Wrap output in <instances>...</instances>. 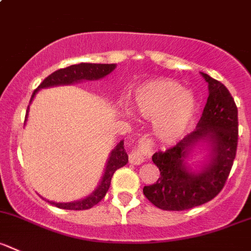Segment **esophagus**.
Segmentation results:
<instances>
[{"label": "esophagus", "mask_w": 251, "mask_h": 251, "mask_svg": "<svg viewBox=\"0 0 251 251\" xmlns=\"http://www.w3.org/2000/svg\"><path fill=\"white\" fill-rule=\"evenodd\" d=\"M151 155V142L150 141L142 140L140 143V148L137 151H132L130 153V159L131 164H141V163L146 162Z\"/></svg>", "instance_id": "esophagus-1"}]
</instances>
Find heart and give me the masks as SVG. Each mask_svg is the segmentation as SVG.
I'll return each mask as SVG.
<instances>
[{"label": "heart", "mask_w": 251, "mask_h": 251, "mask_svg": "<svg viewBox=\"0 0 251 251\" xmlns=\"http://www.w3.org/2000/svg\"><path fill=\"white\" fill-rule=\"evenodd\" d=\"M195 96L172 79H153L142 83L133 93V106L142 118L152 120L158 140L172 143L179 140L196 111Z\"/></svg>", "instance_id": "1"}]
</instances>
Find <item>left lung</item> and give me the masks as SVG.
I'll list each match as a JSON object with an SVG mask.
<instances>
[{
  "mask_svg": "<svg viewBox=\"0 0 251 251\" xmlns=\"http://www.w3.org/2000/svg\"><path fill=\"white\" fill-rule=\"evenodd\" d=\"M208 98L195 130L152 160L160 176L143 187V194L158 208L184 211L212 200L223 189L232 169L238 145V109L228 89L207 74ZM198 149L205 152L200 165L190 163Z\"/></svg>",
  "mask_w": 251,
  "mask_h": 251,
  "instance_id": "obj_1",
  "label": "left lung"
}]
</instances>
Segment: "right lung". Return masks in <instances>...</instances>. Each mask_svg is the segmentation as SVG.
I'll list each match as a JSON object with an SVG mask.
<instances>
[{
    "label": "right lung",
    "instance_id": "obj_1",
    "mask_svg": "<svg viewBox=\"0 0 251 251\" xmlns=\"http://www.w3.org/2000/svg\"><path fill=\"white\" fill-rule=\"evenodd\" d=\"M116 69V64H86L82 62L78 65H71V66L66 67V69H61L51 74L50 76L46 77L40 86L34 91L33 96H31L30 104L33 101L34 97L36 96L40 89L44 88H50V87L56 86H69V84L79 83L83 81H97V79L104 78L108 76L109 74ZM26 109L25 114V120H24V126H25L26 120H28L29 115V106ZM128 157L127 153L125 152L124 148V141H120L115 147L111 150L110 154H109L108 160H106L105 168H104V173L101 175L99 184L97 187L89 194L86 198L81 199L77 201H71V202H55V201H48L51 205L56 206L62 210H75V211H81V210H88L92 208L94 205L99 202L101 199L105 196L108 193L109 186H110L111 177H113L114 173L119 169V168L124 167L127 164Z\"/></svg>",
    "mask_w": 251,
    "mask_h": 251
}]
</instances>
